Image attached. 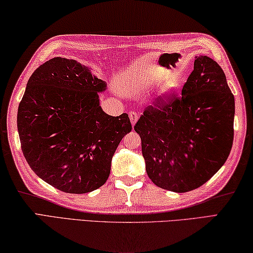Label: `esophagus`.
I'll use <instances>...</instances> for the list:
<instances>
[{
	"label": "esophagus",
	"instance_id": "34e87169",
	"mask_svg": "<svg viewBox=\"0 0 253 253\" xmlns=\"http://www.w3.org/2000/svg\"><path fill=\"white\" fill-rule=\"evenodd\" d=\"M129 115H130V120H131L132 126H134L136 121H138V119H139V113L136 112V111H130Z\"/></svg>",
	"mask_w": 253,
	"mask_h": 253
}]
</instances>
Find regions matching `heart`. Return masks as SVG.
<instances>
[{"mask_svg": "<svg viewBox=\"0 0 253 253\" xmlns=\"http://www.w3.org/2000/svg\"><path fill=\"white\" fill-rule=\"evenodd\" d=\"M173 90H174V87L171 85V84H166L165 86L162 87V90H161V95H163V96H169L172 92H173Z\"/></svg>", "mask_w": 253, "mask_h": 253, "instance_id": "1", "label": "heart"}]
</instances>
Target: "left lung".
<instances>
[{"mask_svg": "<svg viewBox=\"0 0 253 253\" xmlns=\"http://www.w3.org/2000/svg\"><path fill=\"white\" fill-rule=\"evenodd\" d=\"M233 119L234 96L223 70L209 56H196L181 95L158 97L134 126L149 178L178 193L201 187L227 161Z\"/></svg>", "mask_w": 253, "mask_h": 253, "instance_id": "1", "label": "left lung"}]
</instances>
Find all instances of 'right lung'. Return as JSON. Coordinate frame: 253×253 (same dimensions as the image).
I'll use <instances>...</instances> for the list:
<instances>
[{"label":"right lung","mask_w":253,"mask_h":253,"mask_svg":"<svg viewBox=\"0 0 253 253\" xmlns=\"http://www.w3.org/2000/svg\"><path fill=\"white\" fill-rule=\"evenodd\" d=\"M105 82L77 61L53 57L29 79L17 110L21 148L37 175L66 193H86L108 180L120 141L132 130L126 113L108 115Z\"/></svg>","instance_id":"obj_1"}]
</instances>
